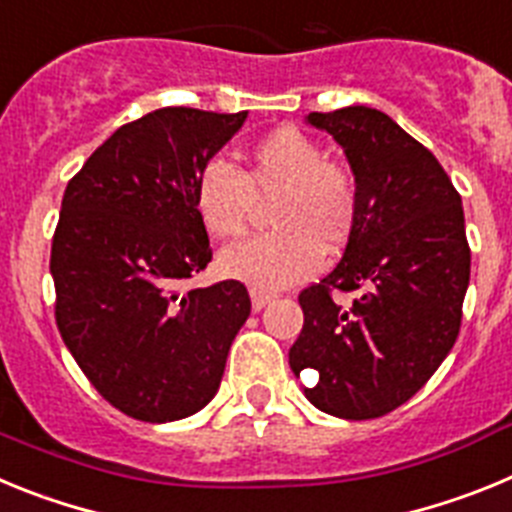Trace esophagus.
Returning a JSON list of instances; mask_svg holds the SVG:
<instances>
[{
	"label": "esophagus",
	"instance_id": "34e87169",
	"mask_svg": "<svg viewBox=\"0 0 512 512\" xmlns=\"http://www.w3.org/2000/svg\"><path fill=\"white\" fill-rule=\"evenodd\" d=\"M248 292H251V305H253V310H256V312L264 310V307L269 305L274 297H277L274 292H266V289H261V287H251Z\"/></svg>",
	"mask_w": 512,
	"mask_h": 512
}]
</instances>
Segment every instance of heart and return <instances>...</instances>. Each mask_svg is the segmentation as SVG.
Returning <instances> with one entry per match:
<instances>
[{
    "label": "heart",
    "mask_w": 512,
    "mask_h": 512,
    "mask_svg": "<svg viewBox=\"0 0 512 512\" xmlns=\"http://www.w3.org/2000/svg\"><path fill=\"white\" fill-rule=\"evenodd\" d=\"M194 210L210 235L230 241L246 233L256 200H269L271 233L220 253V271L261 289L312 277L325 251L338 253L359 220V182L330 161L318 140L282 125L259 138L238 171L210 158L194 176Z\"/></svg>",
    "instance_id": "heart-1"
}]
</instances>
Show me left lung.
<instances>
[{"instance_id": "obj_1", "label": "left lung", "mask_w": 512, "mask_h": 512, "mask_svg": "<svg viewBox=\"0 0 512 512\" xmlns=\"http://www.w3.org/2000/svg\"><path fill=\"white\" fill-rule=\"evenodd\" d=\"M359 182V220L343 259L300 292L305 325L289 366L305 397L346 420L392 413L454 348L472 251L461 197L436 156L384 112L354 104L310 112ZM354 291L348 308L332 300Z\"/></svg>"}]
</instances>
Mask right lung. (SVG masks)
Segmentation results:
<instances>
[{"mask_svg":"<svg viewBox=\"0 0 512 512\" xmlns=\"http://www.w3.org/2000/svg\"><path fill=\"white\" fill-rule=\"evenodd\" d=\"M246 115L148 112L104 140L63 192L51 246L56 325L94 390L135 420L205 408L251 315L235 279L179 292L212 261L194 176Z\"/></svg>","mask_w":512,"mask_h":512,"instance_id":"add662e5","label":"right lung"}]
</instances>
